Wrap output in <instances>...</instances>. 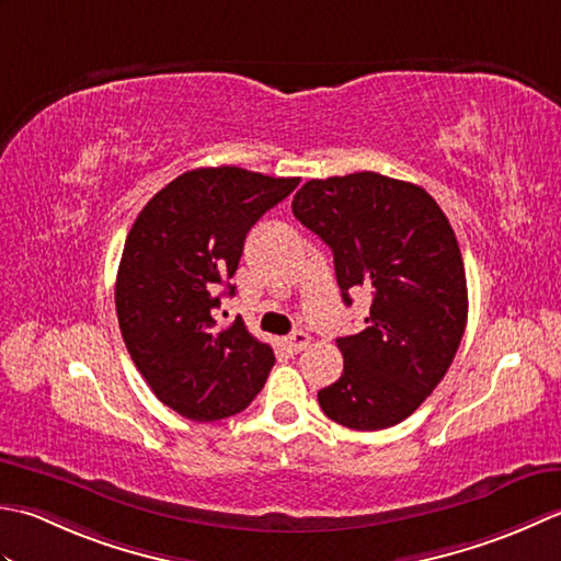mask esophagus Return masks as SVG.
<instances>
[{"label":"esophagus","mask_w":561,"mask_h":561,"mask_svg":"<svg viewBox=\"0 0 561 561\" xmlns=\"http://www.w3.org/2000/svg\"><path fill=\"white\" fill-rule=\"evenodd\" d=\"M285 346H288L295 353H300V351L310 346V336H307L305 331H293L290 336H285Z\"/></svg>","instance_id":"34e87169"}]
</instances>
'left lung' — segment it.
<instances>
[{
	"mask_svg": "<svg viewBox=\"0 0 561 561\" xmlns=\"http://www.w3.org/2000/svg\"><path fill=\"white\" fill-rule=\"evenodd\" d=\"M293 215L329 244L344 302L373 295L360 334L336 339L344 373L317 392L319 407L346 428H390L436 390L465 334L467 278L448 217L421 186L375 171L307 181Z\"/></svg>",
	"mask_w": 561,
	"mask_h": 561,
	"instance_id": "obj_1",
	"label": "left lung"
}]
</instances>
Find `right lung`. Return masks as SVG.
<instances>
[{
    "mask_svg": "<svg viewBox=\"0 0 561 561\" xmlns=\"http://www.w3.org/2000/svg\"><path fill=\"white\" fill-rule=\"evenodd\" d=\"M300 184L239 167L176 176L137 215L125 239L116 312L125 346L157 399L191 421L244 411L276 363L242 317L220 327L213 310L234 295L251 227Z\"/></svg>",
    "mask_w": 561,
    "mask_h": 561,
    "instance_id": "right-lung-1",
    "label": "right lung"
}]
</instances>
